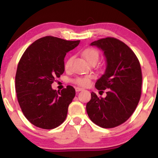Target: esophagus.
<instances>
[{
    "label": "esophagus",
    "instance_id": "34e87169",
    "mask_svg": "<svg viewBox=\"0 0 158 158\" xmlns=\"http://www.w3.org/2000/svg\"><path fill=\"white\" fill-rule=\"evenodd\" d=\"M84 89L82 88H79V87H77L75 88V90H76V92H79V91H81V90H83Z\"/></svg>",
    "mask_w": 158,
    "mask_h": 158
}]
</instances>
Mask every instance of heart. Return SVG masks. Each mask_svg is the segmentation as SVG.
<instances>
[{
  "label": "heart",
  "instance_id": "b5f03b06",
  "mask_svg": "<svg viewBox=\"0 0 158 158\" xmlns=\"http://www.w3.org/2000/svg\"><path fill=\"white\" fill-rule=\"evenodd\" d=\"M83 57H85V59L87 60L88 62H90L94 60H96L98 61V57H99V54L98 52L95 49H92V48H88L87 49H85V51L83 52ZM72 59H69L68 61L66 62L65 63V68H68L70 67V62ZM93 78L92 75H88V76H84V77H79L75 78L73 82L77 84V85H81V86H85L89 85L90 84V82H91V79Z\"/></svg>",
  "mask_w": 158,
  "mask_h": 158
}]
</instances>
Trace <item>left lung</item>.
Instances as JSON below:
<instances>
[{
    "label": "left lung",
    "instance_id": "1",
    "mask_svg": "<svg viewBox=\"0 0 158 158\" xmlns=\"http://www.w3.org/2000/svg\"><path fill=\"white\" fill-rule=\"evenodd\" d=\"M90 45L103 52L106 67L95 87L107 92L105 98L92 92L86 111L98 126L113 128L126 122L137 108L141 96V67L134 52L117 39H101Z\"/></svg>",
    "mask_w": 158,
    "mask_h": 158
}]
</instances>
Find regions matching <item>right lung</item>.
Masks as SVG:
<instances>
[{"label": "right lung", "instance_id": "1", "mask_svg": "<svg viewBox=\"0 0 158 158\" xmlns=\"http://www.w3.org/2000/svg\"><path fill=\"white\" fill-rule=\"evenodd\" d=\"M79 43L80 40L44 36L32 43L23 54L16 70V92L23 114L34 126L51 129L65 120L75 90L68 85L57 91L52 84L56 77L63 74L66 53Z\"/></svg>", "mask_w": 158, "mask_h": 158}]
</instances>
